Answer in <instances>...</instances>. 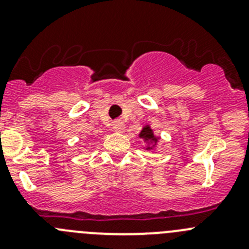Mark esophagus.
Listing matches in <instances>:
<instances>
[{"instance_id": "1", "label": "esophagus", "mask_w": 249, "mask_h": 249, "mask_svg": "<svg viewBox=\"0 0 249 249\" xmlns=\"http://www.w3.org/2000/svg\"><path fill=\"white\" fill-rule=\"evenodd\" d=\"M113 129L117 132H124L125 130V124L122 122V120H117V122L113 123Z\"/></svg>"}]
</instances>
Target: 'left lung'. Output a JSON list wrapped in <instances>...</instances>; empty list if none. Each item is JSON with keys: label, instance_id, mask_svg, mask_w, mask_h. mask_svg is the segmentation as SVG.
<instances>
[{"label": "left lung", "instance_id": "8db88e82", "mask_svg": "<svg viewBox=\"0 0 249 249\" xmlns=\"http://www.w3.org/2000/svg\"><path fill=\"white\" fill-rule=\"evenodd\" d=\"M139 137L145 142V147H144L145 150H154L155 147H157L158 142H159L160 140L159 137L155 136L152 127H150V125H145V126H143L142 131L140 132Z\"/></svg>", "mask_w": 249, "mask_h": 249}]
</instances>
